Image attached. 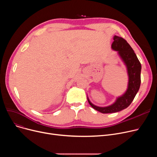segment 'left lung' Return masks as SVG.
Returning a JSON list of instances; mask_svg holds the SVG:
<instances>
[{"label": "left lung", "mask_w": 157, "mask_h": 157, "mask_svg": "<svg viewBox=\"0 0 157 157\" xmlns=\"http://www.w3.org/2000/svg\"><path fill=\"white\" fill-rule=\"evenodd\" d=\"M111 48L118 53L126 65L128 76V87L126 92L118 97L113 104L106 107H98L93 104L87 97L88 101L92 108L102 113H113L126 109L133 101L141 85V65L127 40L123 38L114 36Z\"/></svg>", "instance_id": "1"}]
</instances>
